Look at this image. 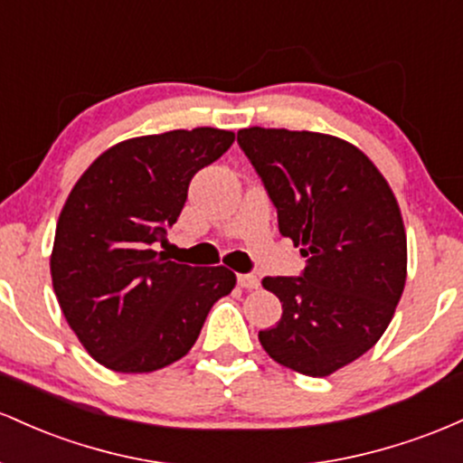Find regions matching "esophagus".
Wrapping results in <instances>:
<instances>
[{
    "label": "esophagus",
    "instance_id": "34e87169",
    "mask_svg": "<svg viewBox=\"0 0 463 463\" xmlns=\"http://www.w3.org/2000/svg\"><path fill=\"white\" fill-rule=\"evenodd\" d=\"M258 284H260L258 275H253V273H241V275H238V287H241V288L251 290V288H258Z\"/></svg>",
    "mask_w": 463,
    "mask_h": 463
}]
</instances>
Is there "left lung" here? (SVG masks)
<instances>
[{"mask_svg": "<svg viewBox=\"0 0 463 463\" xmlns=\"http://www.w3.org/2000/svg\"><path fill=\"white\" fill-rule=\"evenodd\" d=\"M279 233L299 247V278H264L282 319L258 339L279 365L330 376L373 347L407 279V233L396 196L350 142L332 135L251 127L238 131Z\"/></svg>", "mask_w": 463, "mask_h": 463, "instance_id": "1", "label": "left lung"}]
</instances>
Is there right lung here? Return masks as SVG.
Listing matches in <instances>:
<instances>
[{
  "mask_svg": "<svg viewBox=\"0 0 463 463\" xmlns=\"http://www.w3.org/2000/svg\"><path fill=\"white\" fill-rule=\"evenodd\" d=\"M233 139L210 127L127 139L71 188L56 225L52 284L67 324L100 365L144 373L179 361L214 301L236 287L230 269L188 267L157 251L192 176Z\"/></svg>",
  "mask_w": 463,
  "mask_h": 463,
  "instance_id": "right-lung-1",
  "label": "right lung"
}]
</instances>
